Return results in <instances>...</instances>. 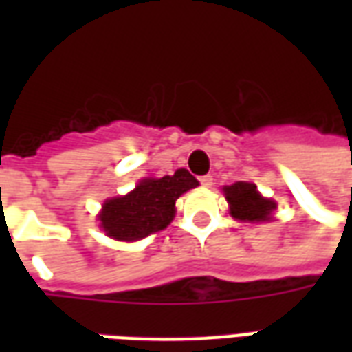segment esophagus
<instances>
[{"mask_svg": "<svg viewBox=\"0 0 352 352\" xmlns=\"http://www.w3.org/2000/svg\"><path fill=\"white\" fill-rule=\"evenodd\" d=\"M199 183H201V186H206V188H209V186L213 184V177H211V175L199 177Z\"/></svg>", "mask_w": 352, "mask_h": 352, "instance_id": "obj_1", "label": "esophagus"}]
</instances>
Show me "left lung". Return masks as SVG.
<instances>
[{
	"instance_id": "1",
	"label": "left lung",
	"mask_w": 352,
	"mask_h": 352,
	"mask_svg": "<svg viewBox=\"0 0 352 352\" xmlns=\"http://www.w3.org/2000/svg\"><path fill=\"white\" fill-rule=\"evenodd\" d=\"M226 201L230 206V214L243 222H270L273 219L272 213L275 211L277 204L273 199L264 198L256 184L237 181L222 188Z\"/></svg>"
}]
</instances>
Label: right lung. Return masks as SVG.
I'll return each mask as SVG.
<instances>
[{
    "label": "right lung",
    "mask_w": 352,
    "mask_h": 352,
    "mask_svg": "<svg viewBox=\"0 0 352 352\" xmlns=\"http://www.w3.org/2000/svg\"><path fill=\"white\" fill-rule=\"evenodd\" d=\"M198 181L186 169H177L173 175L143 179L126 196L107 199L98 221L103 232L118 241H138L168 228L175 217V201Z\"/></svg>",
    "instance_id": "1"
}]
</instances>
